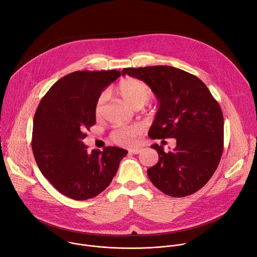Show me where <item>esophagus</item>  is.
<instances>
[{"label": "esophagus", "instance_id": "34e87169", "mask_svg": "<svg viewBox=\"0 0 257 257\" xmlns=\"http://www.w3.org/2000/svg\"><path fill=\"white\" fill-rule=\"evenodd\" d=\"M141 149H133V150H130L129 151V153L130 154H133V155H138V154H140L141 153Z\"/></svg>", "mask_w": 257, "mask_h": 257}]
</instances>
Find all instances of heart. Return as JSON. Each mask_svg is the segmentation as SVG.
<instances>
[{
    "mask_svg": "<svg viewBox=\"0 0 257 257\" xmlns=\"http://www.w3.org/2000/svg\"><path fill=\"white\" fill-rule=\"evenodd\" d=\"M118 93L128 104L133 107H141L153 96V90L150 85L135 78H127L121 81L118 86ZM106 99V91H103L97 97L94 106V112L96 116H100ZM140 133L141 128L139 126H130L114 130L111 134V137L113 141L119 145L131 146L136 142V137Z\"/></svg>",
    "mask_w": 257,
    "mask_h": 257,
    "instance_id": "b5f03b06",
    "label": "heart"
}]
</instances>
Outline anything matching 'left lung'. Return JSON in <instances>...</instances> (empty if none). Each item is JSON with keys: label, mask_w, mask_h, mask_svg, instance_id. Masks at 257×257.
<instances>
[{"label": "left lung", "mask_w": 257, "mask_h": 257, "mask_svg": "<svg viewBox=\"0 0 257 257\" xmlns=\"http://www.w3.org/2000/svg\"><path fill=\"white\" fill-rule=\"evenodd\" d=\"M126 74L150 85L159 100L149 136L177 141L169 153L162 145H152L159 162L148 170L149 178L167 195L193 194L211 178L223 155L224 117L219 104L199 78L184 70L151 66L125 68Z\"/></svg>", "instance_id": "1"}]
</instances>
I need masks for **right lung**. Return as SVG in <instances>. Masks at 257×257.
<instances>
[{
    "label": "right lung",
    "instance_id": "obj_1",
    "mask_svg": "<svg viewBox=\"0 0 257 257\" xmlns=\"http://www.w3.org/2000/svg\"><path fill=\"white\" fill-rule=\"evenodd\" d=\"M121 74L116 70L70 73L49 89L36 109L31 141L35 162L69 198L86 200L102 192L128 154L116 146L88 152L82 141L95 124L97 97Z\"/></svg>",
    "mask_w": 257,
    "mask_h": 257
}]
</instances>
